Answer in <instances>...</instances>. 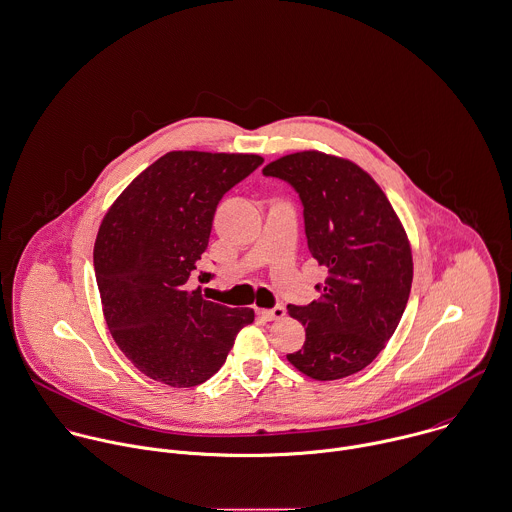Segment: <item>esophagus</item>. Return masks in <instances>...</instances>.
<instances>
[{"instance_id": "1", "label": "esophagus", "mask_w": 512, "mask_h": 512, "mask_svg": "<svg viewBox=\"0 0 512 512\" xmlns=\"http://www.w3.org/2000/svg\"><path fill=\"white\" fill-rule=\"evenodd\" d=\"M264 320H268V322H276V320H282L284 316H286V310L282 308V306H276V308H272V310H260L258 312Z\"/></svg>"}]
</instances>
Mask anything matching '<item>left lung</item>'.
<instances>
[{
    "mask_svg": "<svg viewBox=\"0 0 512 512\" xmlns=\"http://www.w3.org/2000/svg\"><path fill=\"white\" fill-rule=\"evenodd\" d=\"M262 172L298 190L308 248L328 268L320 300L288 306L306 341L286 357L318 381L353 375L379 355L405 312L413 282L407 232L381 186L349 159L298 151Z\"/></svg>",
    "mask_w": 512,
    "mask_h": 512,
    "instance_id": "obj_1",
    "label": "left lung"
}]
</instances>
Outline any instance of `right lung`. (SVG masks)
<instances>
[{
    "label": "right lung",
    "instance_id": "right-lung-1",
    "mask_svg": "<svg viewBox=\"0 0 512 512\" xmlns=\"http://www.w3.org/2000/svg\"><path fill=\"white\" fill-rule=\"evenodd\" d=\"M262 163L252 153L171 151L133 178L103 216L93 248L103 316L147 377L171 387L206 381L254 322L252 308L208 302L188 278L208 246L220 198Z\"/></svg>",
    "mask_w": 512,
    "mask_h": 512
}]
</instances>
